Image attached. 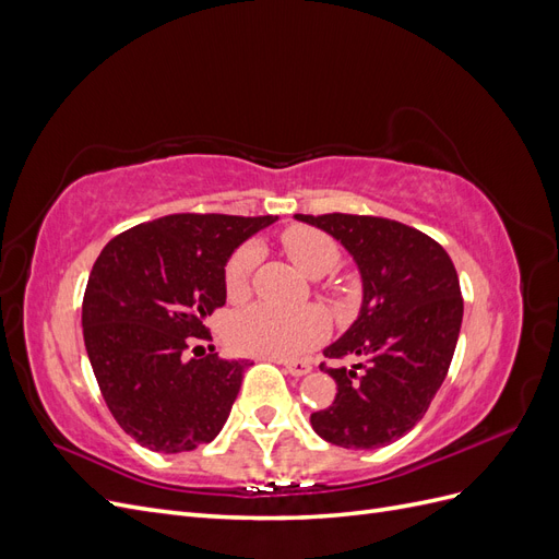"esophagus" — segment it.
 I'll return each mask as SVG.
<instances>
[{
	"label": "esophagus",
	"instance_id": "obj_1",
	"mask_svg": "<svg viewBox=\"0 0 559 559\" xmlns=\"http://www.w3.org/2000/svg\"><path fill=\"white\" fill-rule=\"evenodd\" d=\"M280 364L286 368V373H292L294 378L306 376V373H310V370H312V366L308 361H280Z\"/></svg>",
	"mask_w": 559,
	"mask_h": 559
}]
</instances>
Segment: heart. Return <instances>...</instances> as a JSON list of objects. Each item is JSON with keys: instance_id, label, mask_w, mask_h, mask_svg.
<instances>
[{"instance_id": "1", "label": "heart", "mask_w": 559, "mask_h": 559, "mask_svg": "<svg viewBox=\"0 0 559 559\" xmlns=\"http://www.w3.org/2000/svg\"><path fill=\"white\" fill-rule=\"evenodd\" d=\"M286 253L308 275H324L341 261V245L333 235L312 226H292L280 235ZM261 261V247L245 242L230 253L224 267V286L233 300H242L251 289V277ZM329 333V321L314 308L284 310L257 302L228 321V343L253 357L298 359L317 347Z\"/></svg>"}]
</instances>
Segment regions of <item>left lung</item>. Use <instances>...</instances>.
<instances>
[{
  "label": "left lung",
  "mask_w": 559,
  "mask_h": 559,
  "mask_svg": "<svg viewBox=\"0 0 559 559\" xmlns=\"http://www.w3.org/2000/svg\"><path fill=\"white\" fill-rule=\"evenodd\" d=\"M296 218L341 240L364 280L359 319L324 349L319 368L335 380L337 394L310 415L312 429L341 448L394 443L425 417L448 376L464 314L456 270L427 233L394 218L343 212ZM345 358L355 359L352 369L340 366Z\"/></svg>",
  "instance_id": "obj_1"
}]
</instances>
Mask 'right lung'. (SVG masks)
<instances>
[{
    "label": "right lung",
    "mask_w": 559,
    "mask_h": 559,
    "mask_svg": "<svg viewBox=\"0 0 559 559\" xmlns=\"http://www.w3.org/2000/svg\"><path fill=\"white\" fill-rule=\"evenodd\" d=\"M273 222L270 214H167L99 251L83 294V341L109 413L140 445L195 450L226 425L247 361L191 345L212 341L202 321L226 306L233 249Z\"/></svg>",
    "instance_id": "1"
}]
</instances>
